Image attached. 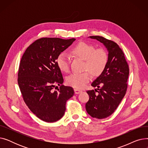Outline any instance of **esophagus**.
I'll use <instances>...</instances> for the list:
<instances>
[{
  "mask_svg": "<svg viewBox=\"0 0 148 148\" xmlns=\"http://www.w3.org/2000/svg\"><path fill=\"white\" fill-rule=\"evenodd\" d=\"M82 91L81 90H79V89H74V92L75 94H80V92H82Z\"/></svg>",
  "mask_w": 148,
  "mask_h": 148,
  "instance_id": "obj_1",
  "label": "esophagus"
}]
</instances>
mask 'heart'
I'll list each match as a JSON object with an SVG mask.
<instances>
[{
    "label": "heart",
    "mask_w": 148,
    "mask_h": 148,
    "mask_svg": "<svg viewBox=\"0 0 148 148\" xmlns=\"http://www.w3.org/2000/svg\"><path fill=\"white\" fill-rule=\"evenodd\" d=\"M73 55L84 60V69H89L95 75L101 73L108 62V54L101 48L95 49L90 44L80 42L71 50ZM56 65L61 71L68 73L69 70L70 59L66 53H60L56 59ZM92 78L90 73L86 71L83 73H73L66 80V83L72 87L80 89L83 88Z\"/></svg>",
    "instance_id": "heart-1"
}]
</instances>
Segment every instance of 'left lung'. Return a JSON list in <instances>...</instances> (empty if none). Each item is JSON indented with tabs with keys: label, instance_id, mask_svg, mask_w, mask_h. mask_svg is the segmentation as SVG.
Instances as JSON below:
<instances>
[{
	"label": "left lung",
	"instance_id": "8db88e82",
	"mask_svg": "<svg viewBox=\"0 0 148 148\" xmlns=\"http://www.w3.org/2000/svg\"><path fill=\"white\" fill-rule=\"evenodd\" d=\"M89 37L103 43L108 52L105 69L91 84L97 89L87 91L89 99L86 110L92 118L101 119L110 116L125 96L129 66L123 51L116 42L103 36Z\"/></svg>",
	"mask_w": 148,
	"mask_h": 148
}]
</instances>
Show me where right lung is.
Listing matches in <instances>:
<instances>
[{
  "instance_id": "add662e5",
  "label": "right lung",
  "mask_w": 148,
  "mask_h": 148,
  "mask_svg": "<svg viewBox=\"0 0 148 148\" xmlns=\"http://www.w3.org/2000/svg\"><path fill=\"white\" fill-rule=\"evenodd\" d=\"M75 40L38 39L28 47L21 58L17 80L23 100L30 111L43 121L54 122L62 118L66 102L74 95L73 88L62 84L63 76L56 59ZM56 85L60 88L53 91Z\"/></svg>"
}]
</instances>
